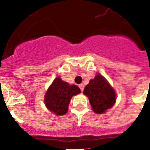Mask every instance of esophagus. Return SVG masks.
I'll return each mask as SVG.
<instances>
[{"label":"esophagus","mask_w":150,"mask_h":150,"mask_svg":"<svg viewBox=\"0 0 150 150\" xmlns=\"http://www.w3.org/2000/svg\"><path fill=\"white\" fill-rule=\"evenodd\" d=\"M79 86V88H80V89H81V91H83V89H84V85L83 84H80Z\"/></svg>","instance_id":"34e87169"}]
</instances>
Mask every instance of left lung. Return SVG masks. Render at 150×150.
Instances as JSON below:
<instances>
[{"label": "left lung", "instance_id": "8db88e82", "mask_svg": "<svg viewBox=\"0 0 150 150\" xmlns=\"http://www.w3.org/2000/svg\"><path fill=\"white\" fill-rule=\"evenodd\" d=\"M83 93L89 98L93 110L103 114L111 108L116 101V93L107 79L100 74L89 81Z\"/></svg>", "mask_w": 150, "mask_h": 150}]
</instances>
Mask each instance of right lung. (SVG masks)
Instances as JSON below:
<instances>
[{"label":"right lung","instance_id":"obj_1","mask_svg":"<svg viewBox=\"0 0 150 150\" xmlns=\"http://www.w3.org/2000/svg\"><path fill=\"white\" fill-rule=\"evenodd\" d=\"M80 93L81 90L77 86L69 85L60 77L56 78L45 94L46 107L56 115H64L68 112L71 97Z\"/></svg>","mask_w":150,"mask_h":150}]
</instances>
